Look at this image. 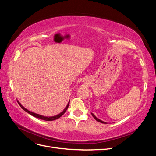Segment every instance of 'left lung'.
I'll list each match as a JSON object with an SVG mask.
<instances>
[{"instance_id":"obj_1","label":"left lung","mask_w":156,"mask_h":156,"mask_svg":"<svg viewBox=\"0 0 156 156\" xmlns=\"http://www.w3.org/2000/svg\"><path fill=\"white\" fill-rule=\"evenodd\" d=\"M92 116L94 118V119H95V120H97L98 122H101V123H103V124H107L106 122H103V121H102V120H100V119H98V118H96V116L95 115H94V114H92Z\"/></svg>"}]
</instances>
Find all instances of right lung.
I'll return each mask as SVG.
<instances>
[{
	"mask_svg": "<svg viewBox=\"0 0 156 156\" xmlns=\"http://www.w3.org/2000/svg\"><path fill=\"white\" fill-rule=\"evenodd\" d=\"M17 102H18V103H19V105H20V107L23 108V109L24 110V111H25L29 113V114H30V115H32V116H34V117H36V118H37V119H41V120H45V121H52V120H56V119H59V118L62 116L64 114L65 112L66 111V110L68 109V108L69 104V102L67 106H66V108H64V111H63L62 112H60L59 115L54 116L47 117V116H42V115H38V114H36V113H34V112H31V111H29V110H27V108H25L24 107H23L20 102H19V101H17Z\"/></svg>",
	"mask_w": 156,
	"mask_h": 156,
	"instance_id": "right-lung-1",
	"label": "right lung"
}]
</instances>
